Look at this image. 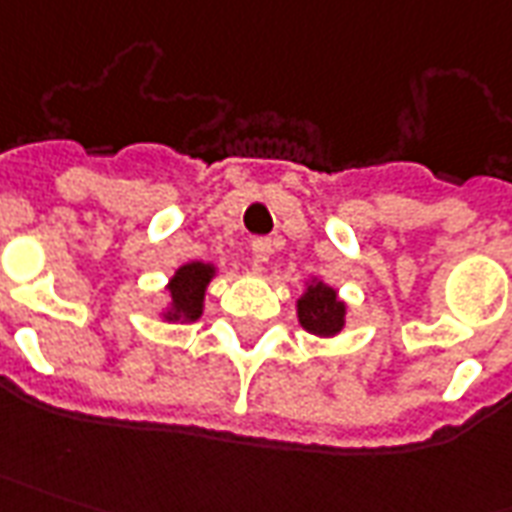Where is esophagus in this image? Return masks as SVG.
I'll return each instance as SVG.
<instances>
[{"label": "esophagus", "instance_id": "obj_1", "mask_svg": "<svg viewBox=\"0 0 512 512\" xmlns=\"http://www.w3.org/2000/svg\"><path fill=\"white\" fill-rule=\"evenodd\" d=\"M271 252H274V249H271V241H268V238H255V241H252V255H255V263H260V266L268 263Z\"/></svg>", "mask_w": 512, "mask_h": 512}]
</instances>
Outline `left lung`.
<instances>
[{
	"mask_svg": "<svg viewBox=\"0 0 512 512\" xmlns=\"http://www.w3.org/2000/svg\"><path fill=\"white\" fill-rule=\"evenodd\" d=\"M295 314L304 331L320 339H331L344 331L347 323V304L336 287H331L323 279L312 276L304 285V293L295 301Z\"/></svg>",
	"mask_w": 512,
	"mask_h": 512,
	"instance_id": "8db88e82",
	"label": "left lung"
}]
</instances>
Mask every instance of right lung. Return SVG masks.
Instances as JSON below:
<instances>
[{
  "label": "right lung",
  "mask_w": 512,
  "mask_h": 512,
  "mask_svg": "<svg viewBox=\"0 0 512 512\" xmlns=\"http://www.w3.org/2000/svg\"><path fill=\"white\" fill-rule=\"evenodd\" d=\"M217 274L219 268L214 263H203V260H189L176 268L165 285L168 304L157 312L162 323H198L203 317V306H206V290Z\"/></svg>",
  "instance_id": "obj_1"
}]
</instances>
